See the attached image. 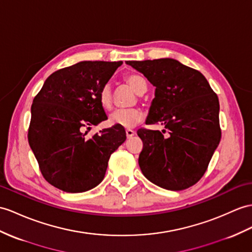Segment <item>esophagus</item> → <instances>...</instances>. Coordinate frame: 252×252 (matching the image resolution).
Here are the masks:
<instances>
[{
  "mask_svg": "<svg viewBox=\"0 0 252 252\" xmlns=\"http://www.w3.org/2000/svg\"><path fill=\"white\" fill-rule=\"evenodd\" d=\"M134 134H136V131L132 130V129H129V128H127V129H126V136H127V138H131V137L134 136Z\"/></svg>",
  "mask_w": 252,
  "mask_h": 252,
  "instance_id": "obj_1",
  "label": "esophagus"
}]
</instances>
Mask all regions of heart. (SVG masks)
Listing matches in <instances>:
<instances>
[{"label": "heart", "instance_id": "obj_1", "mask_svg": "<svg viewBox=\"0 0 252 252\" xmlns=\"http://www.w3.org/2000/svg\"><path fill=\"white\" fill-rule=\"evenodd\" d=\"M126 82L130 85L132 90L136 92L138 95H142L146 91V82L145 80L136 73H130V75L126 76L125 78ZM100 106L109 110L112 107L113 102V96H112V90L109 84H106L102 87L99 96ZM143 119V112L140 109L137 108H130V109H116L111 114L109 115L108 122L110 125L112 126H120L124 128H131L136 126L138 123H140Z\"/></svg>", "mask_w": 252, "mask_h": 252}]
</instances>
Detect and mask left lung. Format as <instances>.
Wrapping results in <instances>:
<instances>
[{
	"mask_svg": "<svg viewBox=\"0 0 252 252\" xmlns=\"http://www.w3.org/2000/svg\"><path fill=\"white\" fill-rule=\"evenodd\" d=\"M154 85L146 124H160L168 133L139 129L143 141L139 165L155 185L177 191L194 185L220 142L219 100L198 70L174 59L127 61Z\"/></svg>",
	"mask_w": 252,
	"mask_h": 252,
	"instance_id": "obj_1",
	"label": "left lung"
}]
</instances>
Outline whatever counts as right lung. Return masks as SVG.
Returning a JSON list of instances; mask_svg holds the SVG:
<instances>
[{"mask_svg":"<svg viewBox=\"0 0 252 252\" xmlns=\"http://www.w3.org/2000/svg\"><path fill=\"white\" fill-rule=\"evenodd\" d=\"M123 64L84 61L49 76L31 108L29 144L48 183L65 192L99 185L109 158L125 142L123 127L88 137L91 126L108 118L99 92Z\"/></svg>","mask_w":252,"mask_h":252,"instance_id":"1","label":"right lung"}]
</instances>
